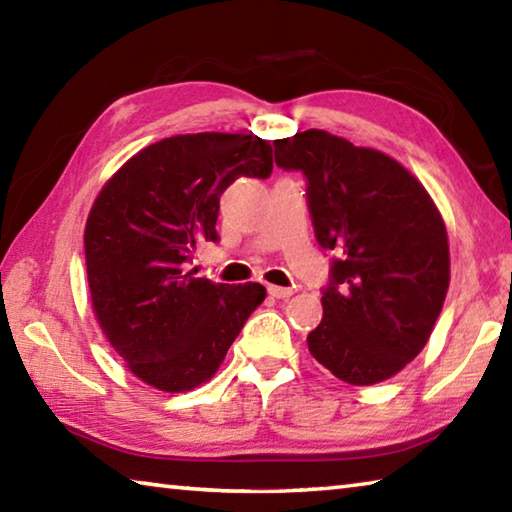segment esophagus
<instances>
[{
  "instance_id": "obj_1",
  "label": "esophagus",
  "mask_w": 512,
  "mask_h": 512,
  "mask_svg": "<svg viewBox=\"0 0 512 512\" xmlns=\"http://www.w3.org/2000/svg\"><path fill=\"white\" fill-rule=\"evenodd\" d=\"M268 296L271 298H277V300H287L293 296V289H284V287H275V284H271L268 287Z\"/></svg>"
}]
</instances>
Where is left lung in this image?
<instances>
[{"instance_id":"obj_1","label":"left lung","mask_w":512,"mask_h":512,"mask_svg":"<svg viewBox=\"0 0 512 512\" xmlns=\"http://www.w3.org/2000/svg\"><path fill=\"white\" fill-rule=\"evenodd\" d=\"M275 164L307 180L318 246L332 253L318 363L354 386L400 372L429 341L449 287L438 207L400 162L325 131L275 140Z\"/></svg>"}]
</instances>
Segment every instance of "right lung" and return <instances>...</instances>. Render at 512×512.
<instances>
[{
  "mask_svg": "<svg viewBox=\"0 0 512 512\" xmlns=\"http://www.w3.org/2000/svg\"><path fill=\"white\" fill-rule=\"evenodd\" d=\"M271 171L273 149L257 135H176L133 155L94 201L85 225L94 314L149 386L185 393L210 379L262 305V284L212 282L189 266L203 241H219L225 189Z\"/></svg>",
  "mask_w": 512,
  "mask_h": 512,
  "instance_id": "right-lung-1",
  "label": "right lung"
}]
</instances>
